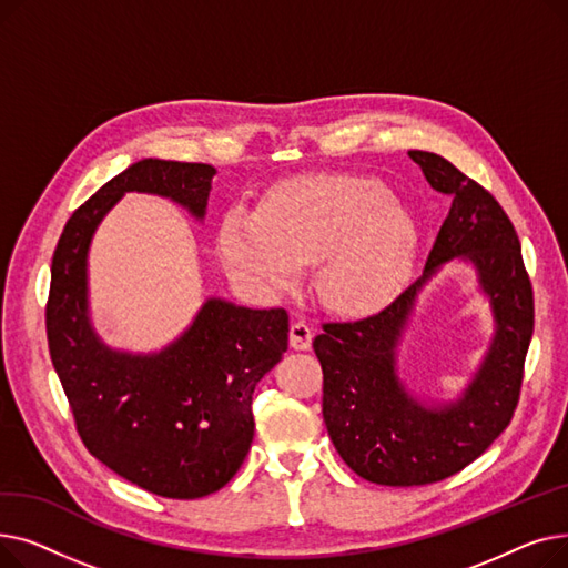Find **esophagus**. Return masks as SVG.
Masks as SVG:
<instances>
[{
	"mask_svg": "<svg viewBox=\"0 0 568 568\" xmlns=\"http://www.w3.org/2000/svg\"><path fill=\"white\" fill-rule=\"evenodd\" d=\"M311 343H313V329L306 324V322H292L290 326V347L294 349H311Z\"/></svg>",
	"mask_w": 568,
	"mask_h": 568,
	"instance_id": "34e87169",
	"label": "esophagus"
}]
</instances>
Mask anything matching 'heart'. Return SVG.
<instances>
[{"mask_svg":"<svg viewBox=\"0 0 568 568\" xmlns=\"http://www.w3.org/2000/svg\"><path fill=\"white\" fill-rule=\"evenodd\" d=\"M216 244L227 274L253 294H281L317 262L322 304L366 317L405 285L416 227L379 179L320 174L268 189L257 209H227Z\"/></svg>","mask_w":568,"mask_h":568,"instance_id":"obj_1","label":"heart"}]
</instances>
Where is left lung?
Masks as SVG:
<instances>
[{"label": "left lung", "mask_w": 568, "mask_h": 568, "mask_svg": "<svg viewBox=\"0 0 568 568\" xmlns=\"http://www.w3.org/2000/svg\"><path fill=\"white\" fill-rule=\"evenodd\" d=\"M407 154L435 191L452 195L424 276L377 315L324 324L313 341L324 373L322 416L336 452L362 479L400 488L454 476L509 426L534 332L520 242L499 202L446 159L419 149ZM452 258L475 268L494 338L464 392L437 402L408 389L397 347L418 294Z\"/></svg>", "instance_id": "8db88e82"}]
</instances>
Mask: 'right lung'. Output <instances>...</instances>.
I'll use <instances>...</instances> for the list:
<instances>
[{"label": "right lung", "mask_w": 568, "mask_h": 568, "mask_svg": "<svg viewBox=\"0 0 568 568\" xmlns=\"http://www.w3.org/2000/svg\"><path fill=\"white\" fill-rule=\"evenodd\" d=\"M216 168L142 159L112 176L69 219L52 257L48 347L78 433L126 481L172 499L221 490L255 433L253 392L287 349L283 308L209 296L193 322L156 352L110 347L89 315V246L126 193L168 197L204 221Z\"/></svg>", "instance_id": "add662e5"}]
</instances>
